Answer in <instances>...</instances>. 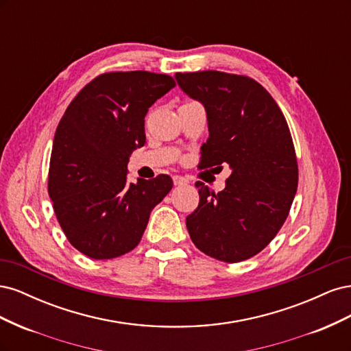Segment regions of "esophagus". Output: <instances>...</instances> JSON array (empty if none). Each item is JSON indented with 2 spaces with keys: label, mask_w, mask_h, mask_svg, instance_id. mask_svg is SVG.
<instances>
[{
  "label": "esophagus",
  "mask_w": 351,
  "mask_h": 351,
  "mask_svg": "<svg viewBox=\"0 0 351 351\" xmlns=\"http://www.w3.org/2000/svg\"><path fill=\"white\" fill-rule=\"evenodd\" d=\"M173 182L176 186H186L189 183V180L184 177H180V176H174L173 177Z\"/></svg>",
  "instance_id": "obj_1"
}]
</instances>
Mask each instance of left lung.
<instances>
[{"label":"left lung","mask_w":351,"mask_h":351,"mask_svg":"<svg viewBox=\"0 0 351 351\" xmlns=\"http://www.w3.org/2000/svg\"><path fill=\"white\" fill-rule=\"evenodd\" d=\"M176 80L206 111L200 168H231L218 193L196 182L199 206L186 218L190 239L210 258L246 261L277 236L297 192L289 124L268 90L247 76L206 70L176 73Z\"/></svg>","instance_id":"obj_1"}]
</instances>
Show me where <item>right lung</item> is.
I'll return each mask as SVG.
<instances>
[{
	"instance_id": "right-lung-1",
	"label": "right lung",
	"mask_w": 351,
	"mask_h": 351,
	"mask_svg": "<svg viewBox=\"0 0 351 351\" xmlns=\"http://www.w3.org/2000/svg\"><path fill=\"white\" fill-rule=\"evenodd\" d=\"M176 86L168 74L104 73L67 107L52 146L48 193L66 237L90 259H112L139 244L151 210L173 180L127 183L129 156L146 143L145 115Z\"/></svg>"
}]
</instances>
